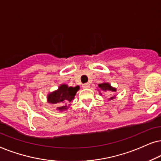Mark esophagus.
Masks as SVG:
<instances>
[{
  "instance_id": "1",
  "label": "esophagus",
  "mask_w": 161,
  "mask_h": 161,
  "mask_svg": "<svg viewBox=\"0 0 161 161\" xmlns=\"http://www.w3.org/2000/svg\"><path fill=\"white\" fill-rule=\"evenodd\" d=\"M90 87V84L89 83H85V84L82 85V87L83 88H88Z\"/></svg>"
}]
</instances>
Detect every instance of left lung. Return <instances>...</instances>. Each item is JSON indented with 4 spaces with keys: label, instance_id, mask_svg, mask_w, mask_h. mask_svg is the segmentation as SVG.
Returning <instances> with one entry per match:
<instances>
[{
    "label": "left lung",
    "instance_id": "8db88e82",
    "mask_svg": "<svg viewBox=\"0 0 161 161\" xmlns=\"http://www.w3.org/2000/svg\"><path fill=\"white\" fill-rule=\"evenodd\" d=\"M98 87H99V89L102 90V91H115L116 90L115 88H113L110 86V84H108V83H102V84H98ZM113 98H111V99H112Z\"/></svg>",
    "mask_w": 161,
    "mask_h": 161
}]
</instances>
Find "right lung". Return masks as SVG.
I'll use <instances>...</instances> for the list:
<instances>
[{
    "label": "right lung",
    "mask_w": 161,
    "mask_h": 161,
    "mask_svg": "<svg viewBox=\"0 0 161 161\" xmlns=\"http://www.w3.org/2000/svg\"><path fill=\"white\" fill-rule=\"evenodd\" d=\"M79 89L78 86L76 87H68L67 85H62L59 87L57 91L51 93L48 96V101L51 104L61 103V104H68L71 102L74 98L76 92ZM67 105L59 107L58 110H63L67 109Z\"/></svg>",
    "instance_id": "1"
}]
</instances>
